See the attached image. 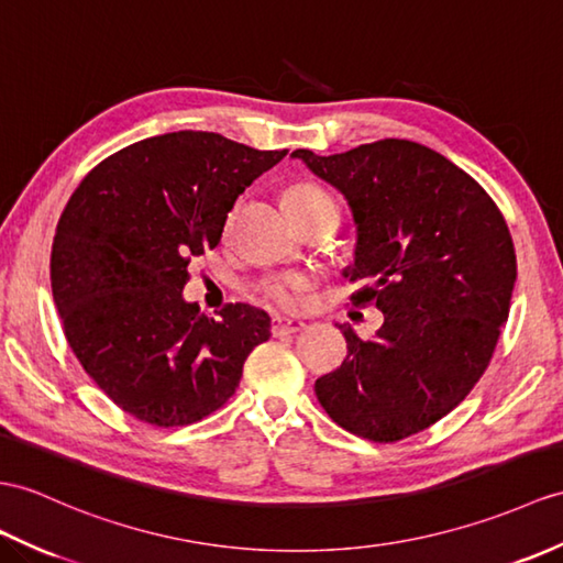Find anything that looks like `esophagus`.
Returning <instances> with one entry per match:
<instances>
[{
    "label": "esophagus",
    "instance_id": "34e87169",
    "mask_svg": "<svg viewBox=\"0 0 563 563\" xmlns=\"http://www.w3.org/2000/svg\"><path fill=\"white\" fill-rule=\"evenodd\" d=\"M305 329L302 319H287V317H273V325L271 331L273 335H285V333H297Z\"/></svg>",
    "mask_w": 563,
    "mask_h": 563
}]
</instances>
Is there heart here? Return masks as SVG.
<instances>
[{
    "mask_svg": "<svg viewBox=\"0 0 563 563\" xmlns=\"http://www.w3.org/2000/svg\"><path fill=\"white\" fill-rule=\"evenodd\" d=\"M325 203L333 206L331 196L313 185H297L285 196L287 211H309V208L325 206ZM307 287H309V280L305 276H280L261 285V295H264L266 302L276 305L280 309H297L302 305Z\"/></svg>",
    "mask_w": 563,
    "mask_h": 563,
    "instance_id": "obj_1",
    "label": "heart"
}]
</instances>
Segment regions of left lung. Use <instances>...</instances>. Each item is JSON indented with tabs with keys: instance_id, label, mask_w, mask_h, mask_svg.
<instances>
[{
	"instance_id": "8db88e82",
	"label": "left lung",
	"mask_w": 563,
	"mask_h": 563,
	"mask_svg": "<svg viewBox=\"0 0 563 563\" xmlns=\"http://www.w3.org/2000/svg\"><path fill=\"white\" fill-rule=\"evenodd\" d=\"M345 196L357 228L362 283L376 302L372 341L341 323L347 357L313 390L335 424L369 441H400L441 417L489 367L511 309L516 252L489 194L422 143L384 139L347 153H292Z\"/></svg>"
}]
</instances>
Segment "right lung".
Wrapping results in <instances>:
<instances>
[{
    "instance_id": "right-lung-1",
    "label": "right lung",
    "mask_w": 563,
    "mask_h": 563,
    "mask_svg": "<svg viewBox=\"0 0 563 563\" xmlns=\"http://www.w3.org/2000/svg\"><path fill=\"white\" fill-rule=\"evenodd\" d=\"M285 155L173 132L117 151L71 194L52 242V297L86 374L136 420H203L271 338L264 309L238 302L211 319L181 290L238 196Z\"/></svg>"
}]
</instances>
